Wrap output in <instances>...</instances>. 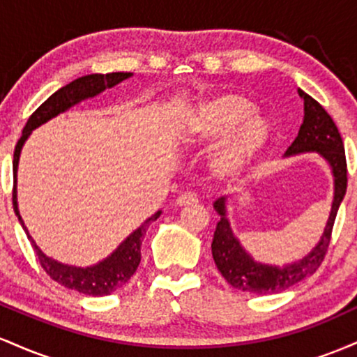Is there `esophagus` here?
<instances>
[{
	"label": "esophagus",
	"mask_w": 357,
	"mask_h": 357,
	"mask_svg": "<svg viewBox=\"0 0 357 357\" xmlns=\"http://www.w3.org/2000/svg\"><path fill=\"white\" fill-rule=\"evenodd\" d=\"M199 202L198 195L192 191H184L183 195L178 196V199H176V203L179 204V206H186V204H196Z\"/></svg>",
	"instance_id": "34e87169"
}]
</instances>
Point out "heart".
I'll return each mask as SVG.
<instances>
[{"label": "heart", "mask_w": 357, "mask_h": 357, "mask_svg": "<svg viewBox=\"0 0 357 357\" xmlns=\"http://www.w3.org/2000/svg\"><path fill=\"white\" fill-rule=\"evenodd\" d=\"M253 104L247 97L225 93L204 102L192 119V134L198 139L223 137L213 155V171L218 176L240 173L264 149L270 126L264 117L250 116Z\"/></svg>", "instance_id": "b5f03b06"}]
</instances>
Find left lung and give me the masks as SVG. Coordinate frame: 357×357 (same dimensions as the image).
I'll list each match as a JSON object with an SVG mask.
<instances>
[{
  "mask_svg": "<svg viewBox=\"0 0 357 357\" xmlns=\"http://www.w3.org/2000/svg\"><path fill=\"white\" fill-rule=\"evenodd\" d=\"M298 96L304 99V122H302L296 141L287 149V154L310 153V151L321 153L333 167L334 173L333 211H331L329 221H327V227L317 247L301 261L287 265L284 268L257 264L240 247L238 240L233 236L230 225L225 216V198H218L215 202V210L220 213L221 218L216 225L215 236H213V260H215L221 275L233 289L257 294V296L284 292L289 287L312 275L315 270L321 267L324 257L329 250L331 238H333L335 216H337L339 206H341L347 190L346 153H344V142L337 126L334 124L333 117L326 112V109L309 93L298 90Z\"/></svg>",
  "mask_w": 357,
  "mask_h": 357,
  "instance_id": "obj_1",
  "label": "left lung"
}]
</instances>
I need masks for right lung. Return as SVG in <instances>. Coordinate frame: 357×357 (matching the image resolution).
Listing matches in <instances>:
<instances>
[{"instance_id":"right-lung-1","label":"right lung","mask_w":357,"mask_h":357,"mask_svg":"<svg viewBox=\"0 0 357 357\" xmlns=\"http://www.w3.org/2000/svg\"><path fill=\"white\" fill-rule=\"evenodd\" d=\"M127 77H130V72H112L105 73V75L104 73H92V75L80 77V79L73 80L70 84L65 85V87L56 90L53 96L48 97V99L31 114L26 126L23 127L22 137L16 142L13 159V208L20 223L23 225L22 216H20L18 213V204H16V167H18L20 151H22L23 142L26 141L28 136H30L31 130L36 129L38 126H42L43 122L48 121V119L55 117L56 114L63 112V110L75 105L77 102L97 96L102 90L114 87L119 82L126 80ZM159 215H161V211H158L155 215L151 216L141 228H137L132 235L127 236V238L122 241L121 247H119L109 258H105L104 261H100L96 267L87 268L68 267V265H61L59 261L45 257L42 250L35 245L33 238L28 235L24 225L23 230L26 231L28 240L31 241V247L35 250L40 265H42V268L53 278V280L68 287V289L77 290V292L85 294V296L102 297L122 289V287L127 284V280L136 273L139 264H141L142 238H144L146 230L151 225V221L158 220Z\"/></svg>"}]
</instances>
